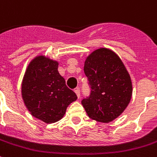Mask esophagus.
<instances>
[{"mask_svg": "<svg viewBox=\"0 0 157 157\" xmlns=\"http://www.w3.org/2000/svg\"><path fill=\"white\" fill-rule=\"evenodd\" d=\"M75 94L77 95V98H80L81 94H80V90H79V88H76V89L75 90Z\"/></svg>", "mask_w": 157, "mask_h": 157, "instance_id": "34e87169", "label": "esophagus"}]
</instances>
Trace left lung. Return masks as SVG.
<instances>
[{"instance_id":"1","label":"left lung","mask_w":157,"mask_h":157,"mask_svg":"<svg viewBox=\"0 0 157 157\" xmlns=\"http://www.w3.org/2000/svg\"><path fill=\"white\" fill-rule=\"evenodd\" d=\"M84 72L91 88L82 105L93 120L109 122L124 111L132 93L130 75L121 59L107 48L95 50L86 58Z\"/></svg>"}]
</instances>
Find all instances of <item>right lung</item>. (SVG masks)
<instances>
[{
    "instance_id": "obj_1",
    "label": "right lung",
    "mask_w": 157,
    "mask_h": 157,
    "mask_svg": "<svg viewBox=\"0 0 157 157\" xmlns=\"http://www.w3.org/2000/svg\"><path fill=\"white\" fill-rule=\"evenodd\" d=\"M58 67L57 61L38 56L29 63L22 82V97L27 109L46 123L60 120L68 105L77 99Z\"/></svg>"
}]
</instances>
